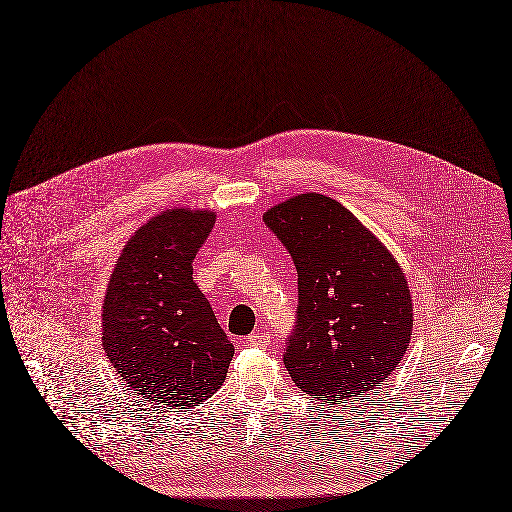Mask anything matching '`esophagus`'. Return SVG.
Listing matches in <instances>:
<instances>
[{
    "label": "esophagus",
    "instance_id": "1",
    "mask_svg": "<svg viewBox=\"0 0 512 512\" xmlns=\"http://www.w3.org/2000/svg\"><path fill=\"white\" fill-rule=\"evenodd\" d=\"M248 346H256V348H266L270 344V334L268 332H254L246 338Z\"/></svg>",
    "mask_w": 512,
    "mask_h": 512
}]
</instances>
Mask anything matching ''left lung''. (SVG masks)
Instances as JSON below:
<instances>
[{
  "instance_id": "8db88e82",
  "label": "left lung",
  "mask_w": 512,
  "mask_h": 512,
  "mask_svg": "<svg viewBox=\"0 0 512 512\" xmlns=\"http://www.w3.org/2000/svg\"><path fill=\"white\" fill-rule=\"evenodd\" d=\"M266 225L297 268V328L285 367L326 404L363 398L404 359L412 295L393 254L330 196L305 192L270 207Z\"/></svg>"
}]
</instances>
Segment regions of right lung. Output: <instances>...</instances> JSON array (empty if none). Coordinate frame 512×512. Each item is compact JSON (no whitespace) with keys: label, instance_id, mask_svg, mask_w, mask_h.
<instances>
[{"label":"right lung","instance_id":"obj_1","mask_svg":"<svg viewBox=\"0 0 512 512\" xmlns=\"http://www.w3.org/2000/svg\"><path fill=\"white\" fill-rule=\"evenodd\" d=\"M215 217L203 209H166L131 235L112 268L102 346L145 402L186 410L211 398L227 377L233 344L192 281V260Z\"/></svg>","mask_w":512,"mask_h":512}]
</instances>
